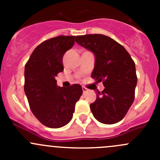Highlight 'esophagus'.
<instances>
[{
	"mask_svg": "<svg viewBox=\"0 0 160 160\" xmlns=\"http://www.w3.org/2000/svg\"><path fill=\"white\" fill-rule=\"evenodd\" d=\"M82 90H83V93H85V92H87L88 90V88H85V87H82Z\"/></svg>",
	"mask_w": 160,
	"mask_h": 160,
	"instance_id": "1",
	"label": "esophagus"
}]
</instances>
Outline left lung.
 Segmentation results:
<instances>
[{
    "label": "left lung",
    "instance_id": "obj_1",
    "mask_svg": "<svg viewBox=\"0 0 160 160\" xmlns=\"http://www.w3.org/2000/svg\"><path fill=\"white\" fill-rule=\"evenodd\" d=\"M76 42L93 52L91 77L104 87L90 105L93 117L107 125L120 122L135 99L137 76L133 59L122 45L101 34L79 35Z\"/></svg>",
    "mask_w": 160,
    "mask_h": 160
}]
</instances>
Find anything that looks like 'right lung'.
Returning a JSON list of instances; mask_svg holds the SVG:
<instances>
[{
	"mask_svg": "<svg viewBox=\"0 0 160 160\" xmlns=\"http://www.w3.org/2000/svg\"><path fill=\"white\" fill-rule=\"evenodd\" d=\"M75 36L55 37L38 45L25 67L24 90L34 115L45 126L58 128L70 122L83 93L80 84L57 87L56 77L63 70L62 57Z\"/></svg>",
	"mask_w": 160,
	"mask_h": 160,
	"instance_id": "1",
	"label": "right lung"
}]
</instances>
